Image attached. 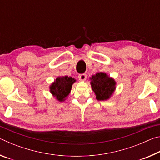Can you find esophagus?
Masks as SVG:
<instances>
[{
    "label": "esophagus",
    "mask_w": 160,
    "mask_h": 160,
    "mask_svg": "<svg viewBox=\"0 0 160 160\" xmlns=\"http://www.w3.org/2000/svg\"><path fill=\"white\" fill-rule=\"evenodd\" d=\"M78 78H79V80L81 81H85L87 78V75L85 73L80 74L78 75Z\"/></svg>",
    "instance_id": "obj_1"
}]
</instances>
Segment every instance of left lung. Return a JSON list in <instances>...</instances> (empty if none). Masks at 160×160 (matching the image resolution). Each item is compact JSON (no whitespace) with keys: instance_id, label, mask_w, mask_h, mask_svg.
I'll use <instances>...</instances> for the list:
<instances>
[{"instance_id":"left-lung-1","label":"left lung","mask_w":160,"mask_h":160,"mask_svg":"<svg viewBox=\"0 0 160 160\" xmlns=\"http://www.w3.org/2000/svg\"><path fill=\"white\" fill-rule=\"evenodd\" d=\"M116 82L104 72H97L92 77L91 85L98 100L108 99L114 91Z\"/></svg>"}]
</instances>
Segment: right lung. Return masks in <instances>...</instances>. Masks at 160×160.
<instances>
[{
	"label": "right lung",
	"instance_id": "add662e5",
	"mask_svg": "<svg viewBox=\"0 0 160 160\" xmlns=\"http://www.w3.org/2000/svg\"><path fill=\"white\" fill-rule=\"evenodd\" d=\"M75 81L71 77H58L50 86V91L58 101L63 102L71 90L72 85Z\"/></svg>",
	"mask_w": 160,
	"mask_h": 160
}]
</instances>
